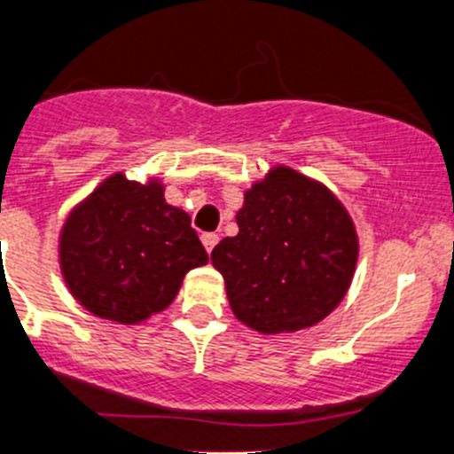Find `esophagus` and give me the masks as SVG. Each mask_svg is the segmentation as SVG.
I'll return each mask as SVG.
<instances>
[{
	"instance_id": "obj_1",
	"label": "esophagus",
	"mask_w": 454,
	"mask_h": 454,
	"mask_svg": "<svg viewBox=\"0 0 454 454\" xmlns=\"http://www.w3.org/2000/svg\"><path fill=\"white\" fill-rule=\"evenodd\" d=\"M201 241H203V247H206V251H207V253H213V248L217 247L219 237L215 235V232H203Z\"/></svg>"
}]
</instances>
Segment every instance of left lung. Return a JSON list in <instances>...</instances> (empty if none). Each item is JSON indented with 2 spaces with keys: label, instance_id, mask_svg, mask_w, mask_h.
Instances as JSON below:
<instances>
[{
  "label": "left lung",
  "instance_id": "1",
  "mask_svg": "<svg viewBox=\"0 0 454 454\" xmlns=\"http://www.w3.org/2000/svg\"><path fill=\"white\" fill-rule=\"evenodd\" d=\"M239 232L213 248L228 302L260 333L317 325L347 295L358 262V235L347 207L325 184L275 165L244 192Z\"/></svg>",
  "mask_w": 454,
  "mask_h": 454
}]
</instances>
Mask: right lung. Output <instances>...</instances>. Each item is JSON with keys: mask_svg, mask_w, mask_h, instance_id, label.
Returning <instances> with one entry per match:
<instances>
[{"mask_svg": "<svg viewBox=\"0 0 454 454\" xmlns=\"http://www.w3.org/2000/svg\"><path fill=\"white\" fill-rule=\"evenodd\" d=\"M163 181L122 172L93 188L67 215L58 237L62 279L80 307L116 325H138L172 304L207 253L190 215L169 206Z\"/></svg>", "mask_w": 454, "mask_h": 454, "instance_id": "right-lung-1", "label": "right lung"}]
</instances>
